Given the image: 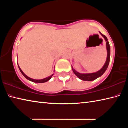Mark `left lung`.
<instances>
[{
	"mask_svg": "<svg viewBox=\"0 0 128 128\" xmlns=\"http://www.w3.org/2000/svg\"><path fill=\"white\" fill-rule=\"evenodd\" d=\"M102 36L104 38L105 40L107 43H106V46H107V58L106 62L104 64V66L100 70H99L98 72L96 73H88V74H81L78 72H77L74 69L72 68V70L74 72V74L77 76L80 79H81L83 81H92L93 80H95L98 78V77H100L102 76L104 73L106 72V70H107V69L108 66V65L110 63V46L109 43L108 42V39L107 37L103 34L100 33Z\"/></svg>",
	"mask_w": 128,
	"mask_h": 128,
	"instance_id": "1",
	"label": "left lung"
}]
</instances>
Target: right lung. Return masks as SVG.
<instances>
[{
	"label": "right lung",
	"instance_id": "right-lung-1",
	"mask_svg": "<svg viewBox=\"0 0 128 128\" xmlns=\"http://www.w3.org/2000/svg\"><path fill=\"white\" fill-rule=\"evenodd\" d=\"M18 68H19V69H20V72H21V73H22L24 76L26 78L28 79V80H29V81H32V82H36V83H44V82H46L48 81L51 78V77H52V76L54 75V74H52V76H51L50 77H47V78H46L43 79V80H34V79L31 78H30L29 77H28L26 75H25L24 73V72H22V70H21V69H20V66H18Z\"/></svg>",
	"mask_w": 128,
	"mask_h": 128
}]
</instances>
